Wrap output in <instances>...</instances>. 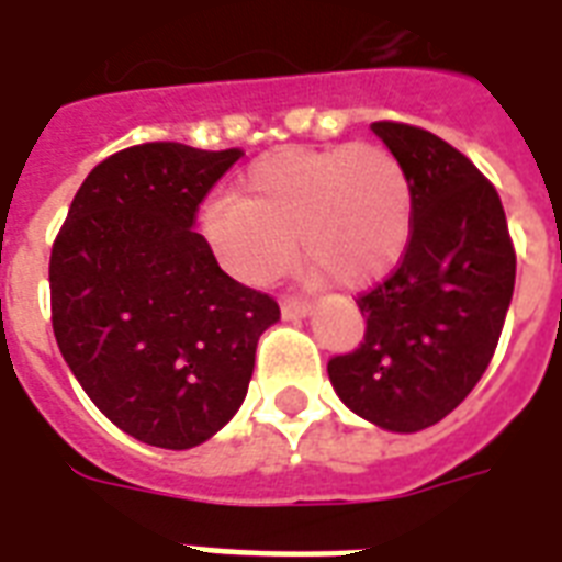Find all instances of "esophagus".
Wrapping results in <instances>:
<instances>
[{
	"mask_svg": "<svg viewBox=\"0 0 562 562\" xmlns=\"http://www.w3.org/2000/svg\"><path fill=\"white\" fill-rule=\"evenodd\" d=\"M281 314L286 319H302V316H311V302H302V299H284L281 302Z\"/></svg>",
	"mask_w": 562,
	"mask_h": 562,
	"instance_id": "34e87169",
	"label": "esophagus"
}]
</instances>
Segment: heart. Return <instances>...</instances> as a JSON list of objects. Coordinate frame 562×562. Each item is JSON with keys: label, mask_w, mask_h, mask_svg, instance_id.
I'll use <instances>...</instances> for the list:
<instances>
[{"label": "heart", "mask_w": 562, "mask_h": 562, "mask_svg": "<svg viewBox=\"0 0 562 562\" xmlns=\"http://www.w3.org/2000/svg\"><path fill=\"white\" fill-rule=\"evenodd\" d=\"M415 189L406 166L382 145L278 150L248 168L239 195L201 210V234L225 272L243 284H272L299 246L314 272L337 284L385 278L406 251Z\"/></svg>", "instance_id": "heart-1"}]
</instances>
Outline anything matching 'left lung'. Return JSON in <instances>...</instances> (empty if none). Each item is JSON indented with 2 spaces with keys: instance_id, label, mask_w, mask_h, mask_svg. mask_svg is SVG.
<instances>
[{
  "instance_id": "1",
  "label": "left lung",
  "mask_w": 562,
  "mask_h": 562,
  "mask_svg": "<svg viewBox=\"0 0 562 562\" xmlns=\"http://www.w3.org/2000/svg\"><path fill=\"white\" fill-rule=\"evenodd\" d=\"M406 166L415 222L387 281L358 299L364 344L328 361L349 412L387 432H420L471 394L495 356L516 286V251L495 186L445 138L373 124Z\"/></svg>"
}]
</instances>
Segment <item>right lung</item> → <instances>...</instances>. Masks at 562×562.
Segmentation results:
<instances>
[{
    "label": "right lung",
    "instance_id": "1",
    "mask_svg": "<svg viewBox=\"0 0 562 562\" xmlns=\"http://www.w3.org/2000/svg\"><path fill=\"white\" fill-rule=\"evenodd\" d=\"M239 150L150 142L79 186L49 257L53 331L91 403L136 441L189 450L239 412L278 302L192 231Z\"/></svg>",
    "mask_w": 562,
    "mask_h": 562
}]
</instances>
